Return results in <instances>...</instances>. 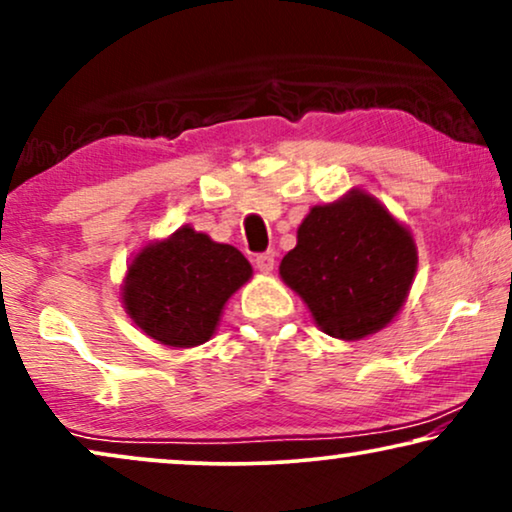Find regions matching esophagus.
I'll use <instances>...</instances> for the list:
<instances>
[{"label": "esophagus", "instance_id": "obj_1", "mask_svg": "<svg viewBox=\"0 0 512 512\" xmlns=\"http://www.w3.org/2000/svg\"><path fill=\"white\" fill-rule=\"evenodd\" d=\"M256 268L261 272L275 270V251H263V254H256Z\"/></svg>", "mask_w": 512, "mask_h": 512}]
</instances>
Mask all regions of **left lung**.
Instances as JSON below:
<instances>
[{"label":"left lung","instance_id":"1","mask_svg":"<svg viewBox=\"0 0 512 512\" xmlns=\"http://www.w3.org/2000/svg\"><path fill=\"white\" fill-rule=\"evenodd\" d=\"M417 270V249L380 202L352 191L312 207L279 275L310 307L319 328L361 340L396 317Z\"/></svg>","mask_w":512,"mask_h":512}]
</instances>
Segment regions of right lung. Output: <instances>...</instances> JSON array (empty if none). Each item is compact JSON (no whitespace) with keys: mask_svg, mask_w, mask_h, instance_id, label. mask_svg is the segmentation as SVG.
<instances>
[{"mask_svg":"<svg viewBox=\"0 0 512 512\" xmlns=\"http://www.w3.org/2000/svg\"><path fill=\"white\" fill-rule=\"evenodd\" d=\"M251 277V265L230 244L191 226L149 244L128 268L125 310L153 340L195 347L212 338L226 300Z\"/></svg>","mask_w":512,"mask_h":512,"instance_id":"add662e5","label":"right lung"}]
</instances>
